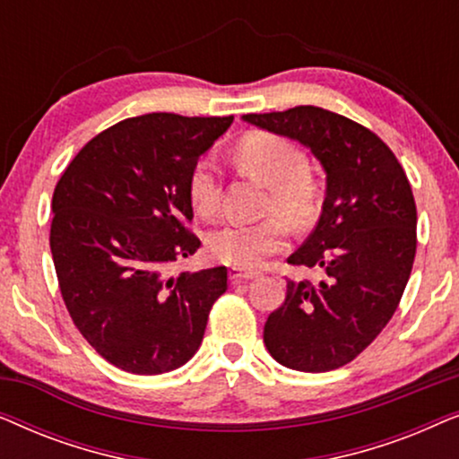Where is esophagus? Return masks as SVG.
<instances>
[{
	"instance_id": "34e87169",
	"label": "esophagus",
	"mask_w": 459,
	"mask_h": 459,
	"mask_svg": "<svg viewBox=\"0 0 459 459\" xmlns=\"http://www.w3.org/2000/svg\"><path fill=\"white\" fill-rule=\"evenodd\" d=\"M253 278H256V272H248V269H240V267H231L230 269L231 284H242V281H248Z\"/></svg>"
}]
</instances>
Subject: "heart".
<instances>
[{"label":"heart","mask_w":459,"mask_h":459,"mask_svg":"<svg viewBox=\"0 0 459 459\" xmlns=\"http://www.w3.org/2000/svg\"><path fill=\"white\" fill-rule=\"evenodd\" d=\"M231 160L244 175L269 190L263 212H273L256 223H223L206 238L209 255L225 265L259 267L267 256L286 248L288 222L307 221L316 211L317 187L307 171V159L286 137L253 131L231 150ZM187 200L194 212L212 219L219 211L221 186L211 159H200L187 178ZM287 218L284 220L283 217Z\"/></svg>","instance_id":"obj_1"}]
</instances>
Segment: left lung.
<instances>
[{
    "label": "left lung",
    "mask_w": 459,
    "mask_h": 459,
    "mask_svg": "<svg viewBox=\"0 0 459 459\" xmlns=\"http://www.w3.org/2000/svg\"><path fill=\"white\" fill-rule=\"evenodd\" d=\"M297 140L325 171L316 230L290 265L322 269L319 284H286L263 341L281 366L330 372L353 361L391 322L416 256V203L403 167L374 131L317 106L244 115Z\"/></svg>",
    "instance_id": "left-lung-1"
}]
</instances>
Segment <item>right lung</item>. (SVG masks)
I'll return each mask as SVG.
<instances>
[{"instance_id": "obj_1", "label": "right lung", "mask_w": 459, "mask_h": 459, "mask_svg": "<svg viewBox=\"0 0 459 459\" xmlns=\"http://www.w3.org/2000/svg\"><path fill=\"white\" fill-rule=\"evenodd\" d=\"M234 117L152 112L112 125L71 160L52 198V248L62 299L81 334L131 374L192 359L228 269L167 278L200 247L187 178Z\"/></svg>"}]
</instances>
